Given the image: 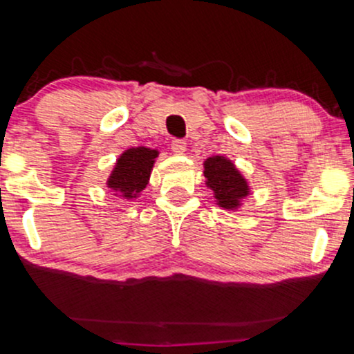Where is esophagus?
Masks as SVG:
<instances>
[{"mask_svg":"<svg viewBox=\"0 0 354 354\" xmlns=\"http://www.w3.org/2000/svg\"><path fill=\"white\" fill-rule=\"evenodd\" d=\"M171 149H173V153L183 154L186 151V141L185 140H173L171 141Z\"/></svg>","mask_w":354,"mask_h":354,"instance_id":"34e87169","label":"esophagus"}]
</instances>
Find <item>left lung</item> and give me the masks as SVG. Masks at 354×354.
<instances>
[{"mask_svg":"<svg viewBox=\"0 0 354 354\" xmlns=\"http://www.w3.org/2000/svg\"><path fill=\"white\" fill-rule=\"evenodd\" d=\"M206 185L214 191L218 205L226 209L238 208L239 200L248 194V185L230 160L213 156L205 161Z\"/></svg>","mask_w":354,"mask_h":354,"instance_id":"1","label":"left lung"}]
</instances>
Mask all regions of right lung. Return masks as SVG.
I'll list each match as a JSON object with an SVG mask.
<instances>
[{"instance_id":"right-lung-1","label":"right lung","mask_w":354,"mask_h":354,"mask_svg":"<svg viewBox=\"0 0 354 354\" xmlns=\"http://www.w3.org/2000/svg\"><path fill=\"white\" fill-rule=\"evenodd\" d=\"M156 156V149L143 148V146L124 151L109 176L108 188L120 191L124 198H136V194L148 185Z\"/></svg>"}]
</instances>
